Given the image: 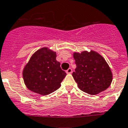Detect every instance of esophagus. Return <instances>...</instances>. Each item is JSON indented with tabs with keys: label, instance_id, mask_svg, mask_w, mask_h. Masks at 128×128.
<instances>
[{
	"label": "esophagus",
	"instance_id": "34e87169",
	"mask_svg": "<svg viewBox=\"0 0 128 128\" xmlns=\"http://www.w3.org/2000/svg\"><path fill=\"white\" fill-rule=\"evenodd\" d=\"M66 73H67L68 74H70V73H72V68L68 69L67 70H66Z\"/></svg>",
	"mask_w": 128,
	"mask_h": 128
}]
</instances>
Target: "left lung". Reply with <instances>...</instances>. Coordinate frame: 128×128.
Returning a JSON list of instances; mask_svg holds the SVG:
<instances>
[{"mask_svg":"<svg viewBox=\"0 0 128 128\" xmlns=\"http://www.w3.org/2000/svg\"><path fill=\"white\" fill-rule=\"evenodd\" d=\"M76 68L72 73L80 90L96 95L106 90L113 79L112 71L104 58L96 52L84 51L74 53Z\"/></svg>","mask_w":128,"mask_h":128,"instance_id":"left-lung-1","label":"left lung"}]
</instances>
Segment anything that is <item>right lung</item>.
Masks as SVG:
<instances>
[{
	"label": "right lung",
	"instance_id": "1",
	"mask_svg": "<svg viewBox=\"0 0 128 128\" xmlns=\"http://www.w3.org/2000/svg\"><path fill=\"white\" fill-rule=\"evenodd\" d=\"M56 52L48 48L36 51L23 70L26 87L32 92L47 95L59 88L66 73L56 60Z\"/></svg>",
	"mask_w": 128,
	"mask_h": 128
}]
</instances>
